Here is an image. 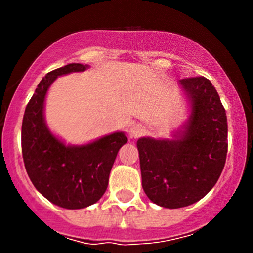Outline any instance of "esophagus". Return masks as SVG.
I'll return each instance as SVG.
<instances>
[{
    "label": "esophagus",
    "mask_w": 253,
    "mask_h": 253,
    "mask_svg": "<svg viewBox=\"0 0 253 253\" xmlns=\"http://www.w3.org/2000/svg\"><path fill=\"white\" fill-rule=\"evenodd\" d=\"M145 133V126H143L142 124H134L133 126L129 128V138L132 139H136L138 138V137L143 136V134Z\"/></svg>",
    "instance_id": "34e87169"
}]
</instances>
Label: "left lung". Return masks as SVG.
Instances as JSON below:
<instances>
[{
  "instance_id": "left-lung-1",
  "label": "left lung",
  "mask_w": 253,
  "mask_h": 253,
  "mask_svg": "<svg viewBox=\"0 0 253 253\" xmlns=\"http://www.w3.org/2000/svg\"><path fill=\"white\" fill-rule=\"evenodd\" d=\"M188 119L172 138L137 141L142 187L155 205L176 209L198 202L214 187L228 153L225 109L211 81L181 79Z\"/></svg>"
}]
</instances>
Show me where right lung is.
<instances>
[{
	"label": "right lung",
	"instance_id": "right-lung-1",
	"mask_svg": "<svg viewBox=\"0 0 253 253\" xmlns=\"http://www.w3.org/2000/svg\"><path fill=\"white\" fill-rule=\"evenodd\" d=\"M86 68L70 63L48 72L28 103L22 124V154L30 181L46 200L66 209L85 208L103 197L117 153L127 143L125 132L117 131L86 144H66L47 127L44 110L51 84Z\"/></svg>",
	"mask_w": 253,
	"mask_h": 253
}]
</instances>
